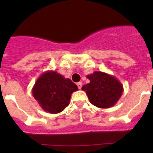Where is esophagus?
I'll return each instance as SVG.
<instances>
[{
    "mask_svg": "<svg viewBox=\"0 0 153 153\" xmlns=\"http://www.w3.org/2000/svg\"><path fill=\"white\" fill-rule=\"evenodd\" d=\"M77 86H78V89H81V86H82V83H81V82L77 83Z\"/></svg>",
    "mask_w": 153,
    "mask_h": 153,
    "instance_id": "1",
    "label": "esophagus"
}]
</instances>
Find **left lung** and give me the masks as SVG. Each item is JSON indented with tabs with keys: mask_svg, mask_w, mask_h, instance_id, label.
<instances>
[{
	"mask_svg": "<svg viewBox=\"0 0 153 153\" xmlns=\"http://www.w3.org/2000/svg\"><path fill=\"white\" fill-rule=\"evenodd\" d=\"M90 82L82 86L92 104L98 108L112 107L120 99L124 92L121 83L113 75L95 71L87 75Z\"/></svg>",
	"mask_w": 153,
	"mask_h": 153,
	"instance_id": "obj_1",
	"label": "left lung"
}]
</instances>
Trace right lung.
I'll return each instance as SVG.
<instances>
[{"label": "right lung", "mask_w": 153, "mask_h": 153, "mask_svg": "<svg viewBox=\"0 0 153 153\" xmlns=\"http://www.w3.org/2000/svg\"><path fill=\"white\" fill-rule=\"evenodd\" d=\"M78 86L69 78H65L55 71H47L35 81L32 93L45 112L59 113L69 104L71 95Z\"/></svg>", "instance_id": "right-lung-1"}]
</instances>
